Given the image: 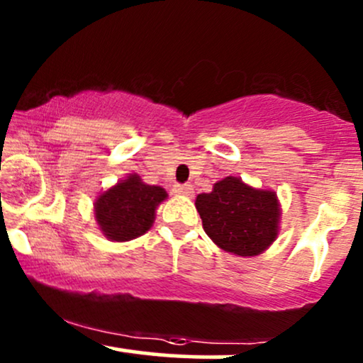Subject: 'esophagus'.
<instances>
[{
	"label": "esophagus",
	"instance_id": "34e87169",
	"mask_svg": "<svg viewBox=\"0 0 363 363\" xmlns=\"http://www.w3.org/2000/svg\"><path fill=\"white\" fill-rule=\"evenodd\" d=\"M172 191L176 194H181V196H193V193H194L193 186L191 184H174Z\"/></svg>",
	"mask_w": 363,
	"mask_h": 363
}]
</instances>
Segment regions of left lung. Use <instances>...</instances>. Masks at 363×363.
Segmentation results:
<instances>
[{
  "label": "left lung",
  "mask_w": 363,
  "mask_h": 363,
  "mask_svg": "<svg viewBox=\"0 0 363 363\" xmlns=\"http://www.w3.org/2000/svg\"><path fill=\"white\" fill-rule=\"evenodd\" d=\"M196 210L206 235L235 256H257L278 235L281 210L277 194L247 186L240 177H225L211 193L198 194Z\"/></svg>",
  "instance_id": "8db88e82"
}]
</instances>
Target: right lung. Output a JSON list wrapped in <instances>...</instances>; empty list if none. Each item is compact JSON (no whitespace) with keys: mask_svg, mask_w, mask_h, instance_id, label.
<instances>
[{"mask_svg":"<svg viewBox=\"0 0 363 363\" xmlns=\"http://www.w3.org/2000/svg\"><path fill=\"white\" fill-rule=\"evenodd\" d=\"M165 198L164 187L145 184L138 174H129L95 199V220L107 239L126 242L150 230Z\"/></svg>","mask_w":363,"mask_h":363,"instance_id":"right-lung-1","label":"right lung"}]
</instances>
